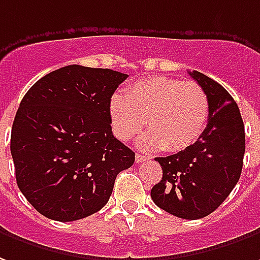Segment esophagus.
I'll return each instance as SVG.
<instances>
[{
  "instance_id": "esophagus-1",
  "label": "esophagus",
  "mask_w": 260,
  "mask_h": 260,
  "mask_svg": "<svg viewBox=\"0 0 260 260\" xmlns=\"http://www.w3.org/2000/svg\"><path fill=\"white\" fill-rule=\"evenodd\" d=\"M135 160H136V163H142V161L148 160V156H143V155H141V153H136Z\"/></svg>"
}]
</instances>
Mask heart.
I'll return each instance as SVG.
<instances>
[{
  "instance_id": "b5f03b06",
  "label": "heart",
  "mask_w": 260,
  "mask_h": 260,
  "mask_svg": "<svg viewBox=\"0 0 260 260\" xmlns=\"http://www.w3.org/2000/svg\"><path fill=\"white\" fill-rule=\"evenodd\" d=\"M114 135L129 141L145 124L149 129L139 136L138 146L180 152L191 146L204 132L210 117L206 90L194 81L165 76L139 80L126 95H114L110 103Z\"/></svg>"
}]
</instances>
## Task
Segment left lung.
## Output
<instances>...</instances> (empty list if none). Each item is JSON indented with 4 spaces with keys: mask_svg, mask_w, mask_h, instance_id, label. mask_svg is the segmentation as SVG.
<instances>
[{
    "mask_svg": "<svg viewBox=\"0 0 260 260\" xmlns=\"http://www.w3.org/2000/svg\"><path fill=\"white\" fill-rule=\"evenodd\" d=\"M188 74L208 95V122L191 146L156 157L163 176L150 197L172 215L199 219L215 211L237 186L244 165L245 128L237 103L224 87L196 70Z\"/></svg>",
    "mask_w": 260,
    "mask_h": 260,
    "instance_id": "8db88e82",
    "label": "left lung"
}]
</instances>
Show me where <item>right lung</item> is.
Listing matches in <instances>:
<instances>
[{"label":"right lung","instance_id":"obj_1","mask_svg":"<svg viewBox=\"0 0 260 260\" xmlns=\"http://www.w3.org/2000/svg\"><path fill=\"white\" fill-rule=\"evenodd\" d=\"M128 74L70 64L43 76L19 104L11 131L16 184L46 218L100 211L135 153L112 135L110 103Z\"/></svg>","mask_w":260,"mask_h":260}]
</instances>
